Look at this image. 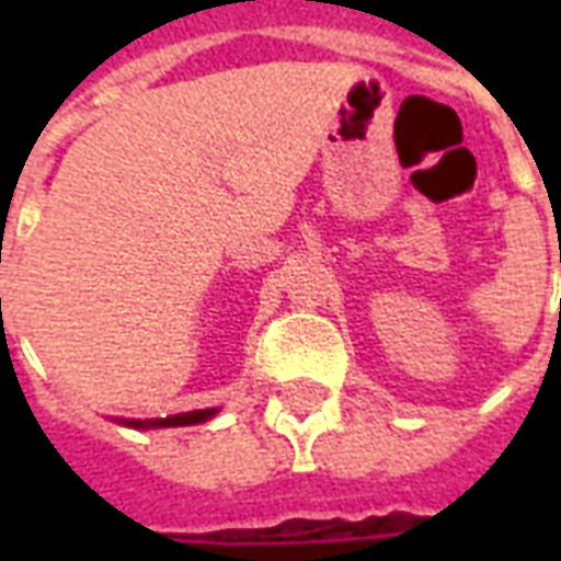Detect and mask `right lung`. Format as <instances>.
<instances>
[{
	"instance_id": "add662e5",
	"label": "right lung",
	"mask_w": 561,
	"mask_h": 561,
	"mask_svg": "<svg viewBox=\"0 0 561 561\" xmlns=\"http://www.w3.org/2000/svg\"><path fill=\"white\" fill-rule=\"evenodd\" d=\"M216 414H219V409H195V412L168 414V417H152V421H131V417H114V421L131 426V430H164V426H195V423L209 421Z\"/></svg>"
}]
</instances>
